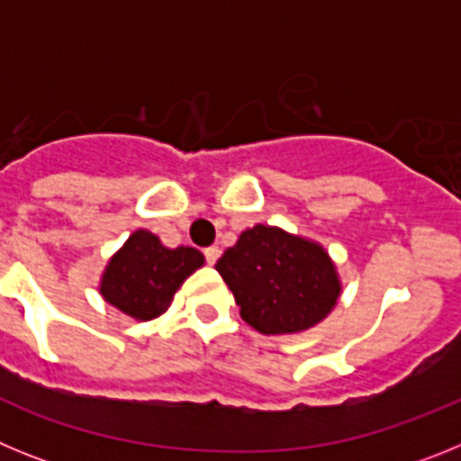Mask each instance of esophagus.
<instances>
[{
  "mask_svg": "<svg viewBox=\"0 0 461 461\" xmlns=\"http://www.w3.org/2000/svg\"><path fill=\"white\" fill-rule=\"evenodd\" d=\"M203 254H205L207 266H214V263H217V260H219V256H221V249H219V247H207V249L203 251Z\"/></svg>",
  "mask_w": 461,
  "mask_h": 461,
  "instance_id": "esophagus-1",
  "label": "esophagus"
}]
</instances>
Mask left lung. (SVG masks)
<instances>
[{
    "label": "left lung",
    "mask_w": 461,
    "mask_h": 461,
    "mask_svg": "<svg viewBox=\"0 0 461 461\" xmlns=\"http://www.w3.org/2000/svg\"><path fill=\"white\" fill-rule=\"evenodd\" d=\"M214 267L233 291L240 316L263 335L312 328L332 312L341 291L321 244L263 223L244 230Z\"/></svg>",
    "instance_id": "1"
}]
</instances>
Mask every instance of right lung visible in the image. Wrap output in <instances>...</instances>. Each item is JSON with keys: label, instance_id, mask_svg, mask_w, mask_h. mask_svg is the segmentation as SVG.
Masks as SVG:
<instances>
[{"label": "right lung", "instance_id": "1", "mask_svg": "<svg viewBox=\"0 0 461 461\" xmlns=\"http://www.w3.org/2000/svg\"><path fill=\"white\" fill-rule=\"evenodd\" d=\"M203 260L198 249H166L157 235L136 230L110 258L101 279V295L131 319L152 321L168 309L175 291Z\"/></svg>", "mask_w": 461, "mask_h": 461}]
</instances>
